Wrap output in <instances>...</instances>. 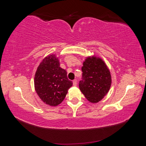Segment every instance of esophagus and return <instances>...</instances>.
Instances as JSON below:
<instances>
[{"label":"esophagus","instance_id":"34e87169","mask_svg":"<svg viewBox=\"0 0 146 146\" xmlns=\"http://www.w3.org/2000/svg\"><path fill=\"white\" fill-rule=\"evenodd\" d=\"M73 84L74 86H76V84H77V80H76V79H75V80H73Z\"/></svg>","mask_w":146,"mask_h":146}]
</instances>
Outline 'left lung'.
Instances as JSON below:
<instances>
[{"label":"left lung","mask_w":146,"mask_h":146,"mask_svg":"<svg viewBox=\"0 0 146 146\" xmlns=\"http://www.w3.org/2000/svg\"><path fill=\"white\" fill-rule=\"evenodd\" d=\"M82 71L79 88L90 102H98L110 89L111 76L110 70L102 59L93 56L84 62Z\"/></svg>","instance_id":"1"}]
</instances>
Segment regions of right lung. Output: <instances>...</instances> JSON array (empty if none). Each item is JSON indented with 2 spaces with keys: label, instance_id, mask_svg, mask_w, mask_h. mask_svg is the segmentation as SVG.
I'll return each mask as SVG.
<instances>
[{
  "label": "right lung",
  "instance_id": "obj_1",
  "mask_svg": "<svg viewBox=\"0 0 146 146\" xmlns=\"http://www.w3.org/2000/svg\"><path fill=\"white\" fill-rule=\"evenodd\" d=\"M35 91L46 104L56 106L65 98L72 81L67 77V72L60 67L55 55L46 56L41 62L35 75Z\"/></svg>",
  "mask_w": 146,
  "mask_h": 146
}]
</instances>
